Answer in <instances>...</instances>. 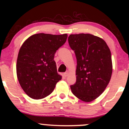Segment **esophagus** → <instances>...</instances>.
Listing matches in <instances>:
<instances>
[{
	"label": "esophagus",
	"mask_w": 129,
	"mask_h": 129,
	"mask_svg": "<svg viewBox=\"0 0 129 129\" xmlns=\"http://www.w3.org/2000/svg\"><path fill=\"white\" fill-rule=\"evenodd\" d=\"M69 71H67V72H65L64 74H63V76L64 77H67L69 75Z\"/></svg>",
	"instance_id": "1"
}]
</instances>
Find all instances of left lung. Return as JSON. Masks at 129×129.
Masks as SVG:
<instances>
[{
    "instance_id": "left-lung-1",
    "label": "left lung",
    "mask_w": 129,
    "mask_h": 129,
    "mask_svg": "<svg viewBox=\"0 0 129 129\" xmlns=\"http://www.w3.org/2000/svg\"><path fill=\"white\" fill-rule=\"evenodd\" d=\"M68 41L77 58L76 82L71 90L81 101L92 102L103 93L111 79L110 50L102 39L90 34H71Z\"/></svg>"
}]
</instances>
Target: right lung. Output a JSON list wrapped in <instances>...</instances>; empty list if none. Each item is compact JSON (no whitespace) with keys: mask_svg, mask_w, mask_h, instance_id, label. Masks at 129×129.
I'll list each match as a JSON object with an SVG mask.
<instances>
[{"mask_svg":"<svg viewBox=\"0 0 129 129\" xmlns=\"http://www.w3.org/2000/svg\"><path fill=\"white\" fill-rule=\"evenodd\" d=\"M67 38V34L40 33L30 36L23 43L17 60V76L28 97L36 100L45 98L62 79L57 72L54 58Z\"/></svg>","mask_w":129,"mask_h":129,"instance_id":"right-lung-1","label":"right lung"}]
</instances>
